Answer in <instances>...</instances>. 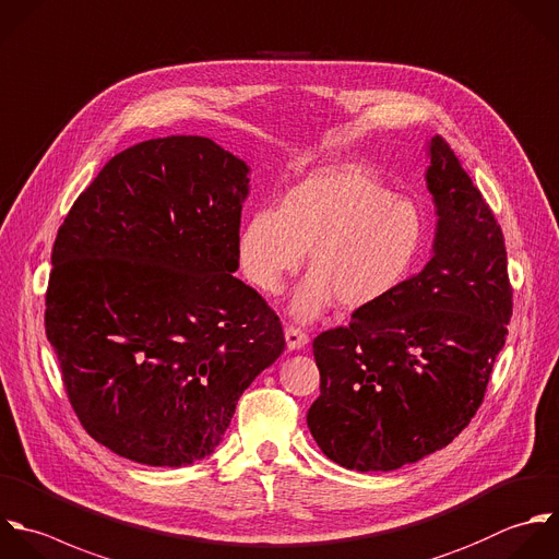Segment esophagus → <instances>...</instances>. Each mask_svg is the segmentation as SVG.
Masks as SVG:
<instances>
[{"mask_svg":"<svg viewBox=\"0 0 559 559\" xmlns=\"http://www.w3.org/2000/svg\"><path fill=\"white\" fill-rule=\"evenodd\" d=\"M285 342H287L289 350H300V348H305L309 344V337H307L305 331H300L296 326H287L285 329Z\"/></svg>","mask_w":559,"mask_h":559,"instance_id":"esophagus-1","label":"esophagus"}]
</instances>
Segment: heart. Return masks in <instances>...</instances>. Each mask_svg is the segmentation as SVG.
I'll return each mask as SVG.
<instances>
[{"instance_id": "obj_1", "label": "heart", "mask_w": 559, "mask_h": 559, "mask_svg": "<svg viewBox=\"0 0 559 559\" xmlns=\"http://www.w3.org/2000/svg\"><path fill=\"white\" fill-rule=\"evenodd\" d=\"M427 237L425 213L357 165L313 171L278 209H259L241 226L243 276L276 296L309 250L311 272L296 287L289 313L313 320L335 300L366 309L394 294L414 272Z\"/></svg>"}]
</instances>
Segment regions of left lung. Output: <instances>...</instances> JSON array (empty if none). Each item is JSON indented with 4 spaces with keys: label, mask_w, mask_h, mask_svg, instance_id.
I'll use <instances>...</instances> for the list:
<instances>
[{
    "label": "left lung",
    "mask_w": 559,
    "mask_h": 559,
    "mask_svg": "<svg viewBox=\"0 0 559 559\" xmlns=\"http://www.w3.org/2000/svg\"><path fill=\"white\" fill-rule=\"evenodd\" d=\"M436 206L429 263L348 326L313 340L320 451L388 473L449 447L477 414L512 318L503 230L442 136L427 141Z\"/></svg>",
    "instance_id": "left-lung-1"
}]
</instances>
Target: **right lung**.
<instances>
[{
  "mask_svg": "<svg viewBox=\"0 0 559 559\" xmlns=\"http://www.w3.org/2000/svg\"><path fill=\"white\" fill-rule=\"evenodd\" d=\"M248 193V163L213 139H150L104 165L56 235L45 333L75 416L119 457H209L285 350L278 316L233 276Z\"/></svg>",
  "mask_w": 559,
  "mask_h": 559,
  "instance_id": "right-lung-1",
  "label": "right lung"
}]
</instances>
